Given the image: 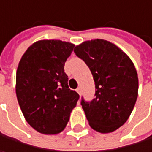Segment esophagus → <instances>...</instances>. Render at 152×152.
Masks as SVG:
<instances>
[{
  "label": "esophagus",
  "mask_w": 152,
  "mask_h": 152,
  "mask_svg": "<svg viewBox=\"0 0 152 152\" xmlns=\"http://www.w3.org/2000/svg\"><path fill=\"white\" fill-rule=\"evenodd\" d=\"M76 91H77V92H78V93H79L80 95L81 94V89H80V88H78L76 89Z\"/></svg>",
  "instance_id": "obj_1"
}]
</instances>
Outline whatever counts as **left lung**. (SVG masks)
Masks as SVG:
<instances>
[{
  "instance_id": "8db88e82",
  "label": "left lung",
  "mask_w": 152,
  "mask_h": 152,
  "mask_svg": "<svg viewBox=\"0 0 152 152\" xmlns=\"http://www.w3.org/2000/svg\"><path fill=\"white\" fill-rule=\"evenodd\" d=\"M74 52L89 67L96 85V97L81 101L88 124L99 133H112L125 124L135 104L136 69L123 50L105 39L84 41Z\"/></svg>"
}]
</instances>
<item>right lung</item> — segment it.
Returning a JSON list of instances; mask_svg holds the SVG:
<instances>
[{
	"label": "right lung",
	"mask_w": 152,
	"mask_h": 152,
	"mask_svg": "<svg viewBox=\"0 0 152 152\" xmlns=\"http://www.w3.org/2000/svg\"><path fill=\"white\" fill-rule=\"evenodd\" d=\"M74 44L59 39L33 43L22 56L16 74V94L28 124L44 134L66 126L79 94L68 87L64 63Z\"/></svg>",
	"instance_id": "right-lung-1"
}]
</instances>
